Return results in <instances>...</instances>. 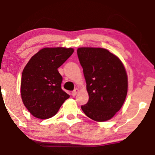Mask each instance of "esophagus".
Listing matches in <instances>:
<instances>
[{
    "instance_id": "obj_1",
    "label": "esophagus",
    "mask_w": 155,
    "mask_h": 155,
    "mask_svg": "<svg viewBox=\"0 0 155 155\" xmlns=\"http://www.w3.org/2000/svg\"><path fill=\"white\" fill-rule=\"evenodd\" d=\"M79 89H75V90H74V91L72 92V93H71L72 96H74H74H76V95H77V93L79 92Z\"/></svg>"
}]
</instances>
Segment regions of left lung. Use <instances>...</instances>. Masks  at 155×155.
<instances>
[{"label":"left lung","mask_w":155,"mask_h":155,"mask_svg":"<svg viewBox=\"0 0 155 155\" xmlns=\"http://www.w3.org/2000/svg\"><path fill=\"white\" fill-rule=\"evenodd\" d=\"M89 101L84 113L96 122L109 120L120 110L127 93V75L120 58L104 48L77 49Z\"/></svg>","instance_id":"8db88e82"}]
</instances>
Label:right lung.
<instances>
[{"label":"right lung","instance_id":"obj_1","mask_svg":"<svg viewBox=\"0 0 155 155\" xmlns=\"http://www.w3.org/2000/svg\"><path fill=\"white\" fill-rule=\"evenodd\" d=\"M74 51L73 48H44L32 57L23 69L21 97L33 117L51 118L70 97L62 90L63 77L58 68Z\"/></svg>","mask_w":155,"mask_h":155}]
</instances>
